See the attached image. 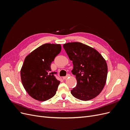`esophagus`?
Masks as SVG:
<instances>
[{
	"label": "esophagus",
	"instance_id": "obj_1",
	"mask_svg": "<svg viewBox=\"0 0 130 130\" xmlns=\"http://www.w3.org/2000/svg\"><path fill=\"white\" fill-rule=\"evenodd\" d=\"M69 76H70V74H67V76L63 77V80H66V78H68V77H69Z\"/></svg>",
	"mask_w": 130,
	"mask_h": 130
}]
</instances>
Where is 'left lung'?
<instances>
[{"instance_id": "obj_1", "label": "left lung", "mask_w": 130, "mask_h": 130, "mask_svg": "<svg viewBox=\"0 0 130 130\" xmlns=\"http://www.w3.org/2000/svg\"><path fill=\"white\" fill-rule=\"evenodd\" d=\"M63 48L73 61L72 72L77 80L71 94L83 101L95 98L103 90L107 80L108 68L105 60L96 50L82 43H66Z\"/></svg>"}]
</instances>
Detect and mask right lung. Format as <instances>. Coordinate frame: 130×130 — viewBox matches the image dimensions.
I'll return each mask as SVG.
<instances>
[{
  "label": "right lung",
  "instance_id": "add662e5",
  "mask_svg": "<svg viewBox=\"0 0 130 130\" xmlns=\"http://www.w3.org/2000/svg\"><path fill=\"white\" fill-rule=\"evenodd\" d=\"M61 44L46 43L27 55L21 70L23 87L29 95L38 101H44L53 97L60 81L51 72L50 65L60 54Z\"/></svg>",
  "mask_w": 130,
  "mask_h": 130
}]
</instances>
